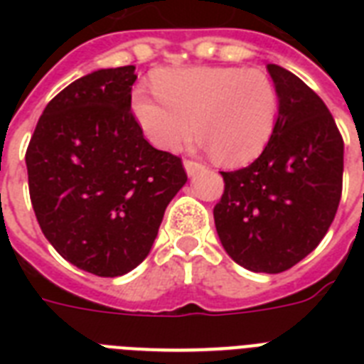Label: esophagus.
Returning <instances> with one entry per match:
<instances>
[{
  "instance_id": "34e87169",
  "label": "esophagus",
  "mask_w": 364,
  "mask_h": 364,
  "mask_svg": "<svg viewBox=\"0 0 364 364\" xmlns=\"http://www.w3.org/2000/svg\"><path fill=\"white\" fill-rule=\"evenodd\" d=\"M185 170H187L188 176H196L198 171L204 170V164H200L196 160H185Z\"/></svg>"
}]
</instances>
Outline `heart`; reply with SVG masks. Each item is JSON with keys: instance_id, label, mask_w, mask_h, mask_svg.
<instances>
[{"instance_id": "b5f03b06", "label": "heart", "mask_w": 364, "mask_h": 364, "mask_svg": "<svg viewBox=\"0 0 364 364\" xmlns=\"http://www.w3.org/2000/svg\"><path fill=\"white\" fill-rule=\"evenodd\" d=\"M151 98L136 94L132 113L149 141L176 153L194 132L225 166H242L259 156L276 130L279 94L260 70L208 65L154 73Z\"/></svg>"}]
</instances>
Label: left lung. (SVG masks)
Returning a JSON list of instances; mask_svg holds the SVG:
<instances>
[{"label": "left lung", "instance_id": "obj_1", "mask_svg": "<svg viewBox=\"0 0 364 364\" xmlns=\"http://www.w3.org/2000/svg\"><path fill=\"white\" fill-rule=\"evenodd\" d=\"M266 70L279 94L276 130L247 168L221 171L225 193L213 219L223 247L240 266L279 274L310 255L334 221L344 139L304 81L276 64Z\"/></svg>", "mask_w": 364, "mask_h": 364}]
</instances>
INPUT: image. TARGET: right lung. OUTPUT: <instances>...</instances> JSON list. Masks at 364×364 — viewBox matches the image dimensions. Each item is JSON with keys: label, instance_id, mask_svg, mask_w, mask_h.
<instances>
[{"label": "right lung", "instance_id": "add662e5", "mask_svg": "<svg viewBox=\"0 0 364 364\" xmlns=\"http://www.w3.org/2000/svg\"><path fill=\"white\" fill-rule=\"evenodd\" d=\"M136 68L98 70L56 94L26 151L28 187L45 238L94 276L134 270L151 251L187 171L154 149L132 113Z\"/></svg>", "mask_w": 364, "mask_h": 364}]
</instances>
